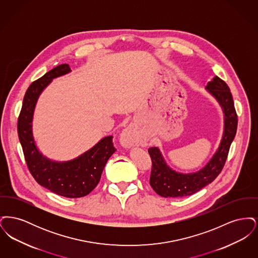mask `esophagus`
I'll use <instances>...</instances> for the list:
<instances>
[{"label":"esophagus","instance_id":"34e87169","mask_svg":"<svg viewBox=\"0 0 258 258\" xmlns=\"http://www.w3.org/2000/svg\"><path fill=\"white\" fill-rule=\"evenodd\" d=\"M120 142L122 146L125 148L132 147L136 143L135 132L132 127L124 128L120 135Z\"/></svg>","mask_w":258,"mask_h":258}]
</instances>
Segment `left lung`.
<instances>
[{
  "label": "left lung",
  "mask_w": 258,
  "mask_h": 258,
  "mask_svg": "<svg viewBox=\"0 0 258 258\" xmlns=\"http://www.w3.org/2000/svg\"><path fill=\"white\" fill-rule=\"evenodd\" d=\"M206 90L217 99L223 112L224 126L220 147L203 168L187 174L171 169L166 164L160 149L150 148L148 150L152 160L150 184L160 197L177 198L191 196L211 184L224 166L229 148L236 135L238 123L233 98L229 87L218 76L209 81Z\"/></svg>",
  "instance_id": "obj_1"
}]
</instances>
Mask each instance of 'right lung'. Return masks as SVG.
Instances as JSON below:
<instances>
[{
  "mask_svg": "<svg viewBox=\"0 0 258 258\" xmlns=\"http://www.w3.org/2000/svg\"><path fill=\"white\" fill-rule=\"evenodd\" d=\"M71 72L70 66L62 63L30 85L18 117L17 132L27 166L37 183L58 196L78 198L89 195L98 184L107 160L116 151L113 137H103L76 159L61 162L49 160L38 151L32 132L34 111L39 95L54 78Z\"/></svg>",
  "mask_w": 258,
  "mask_h": 258,
  "instance_id": "right-lung-1",
  "label": "right lung"
}]
</instances>
